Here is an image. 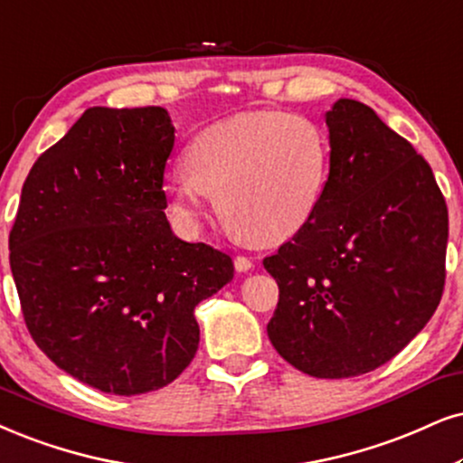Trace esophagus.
I'll use <instances>...</instances> for the list:
<instances>
[{
	"label": "esophagus",
	"mask_w": 463,
	"mask_h": 463,
	"mask_svg": "<svg viewBox=\"0 0 463 463\" xmlns=\"http://www.w3.org/2000/svg\"><path fill=\"white\" fill-rule=\"evenodd\" d=\"M235 269L239 273H245V271H250L251 269V260L248 259V256H235Z\"/></svg>",
	"instance_id": "esophagus-1"
}]
</instances>
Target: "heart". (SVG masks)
<instances>
[{
  "label": "heart",
  "instance_id": "obj_1",
  "mask_svg": "<svg viewBox=\"0 0 463 463\" xmlns=\"http://www.w3.org/2000/svg\"><path fill=\"white\" fill-rule=\"evenodd\" d=\"M329 138L316 121L288 110H251L204 128L188 149V168L164 184L168 207L196 224L212 203L239 235L278 243L299 232L323 201Z\"/></svg>",
  "mask_w": 463,
  "mask_h": 463
}]
</instances>
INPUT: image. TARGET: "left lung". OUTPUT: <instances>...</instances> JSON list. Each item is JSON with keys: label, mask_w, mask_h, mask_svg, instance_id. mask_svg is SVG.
<instances>
[{"label": "left lung", "mask_w": 463, "mask_h": 463, "mask_svg": "<svg viewBox=\"0 0 463 463\" xmlns=\"http://www.w3.org/2000/svg\"><path fill=\"white\" fill-rule=\"evenodd\" d=\"M326 126L323 201L262 260L279 288L267 333L303 373L350 378L393 359L434 316L449 212L425 157L370 107L337 100Z\"/></svg>", "instance_id": "left-lung-1"}]
</instances>
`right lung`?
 <instances>
[{
    "instance_id": "obj_1",
    "label": "right lung",
    "mask_w": 463,
    "mask_h": 463,
    "mask_svg": "<svg viewBox=\"0 0 463 463\" xmlns=\"http://www.w3.org/2000/svg\"><path fill=\"white\" fill-rule=\"evenodd\" d=\"M173 147L164 109L93 107L23 184L8 245L27 331L104 393L171 384L196 354L194 307L235 273L224 251L173 235Z\"/></svg>"
}]
</instances>
